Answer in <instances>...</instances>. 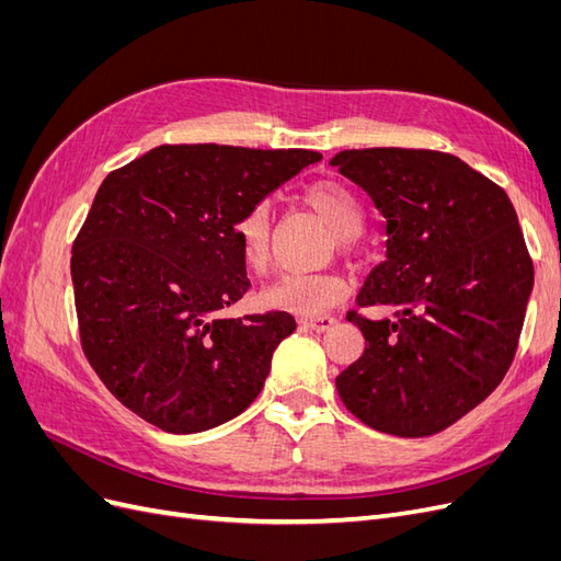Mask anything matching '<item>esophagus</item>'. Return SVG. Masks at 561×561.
<instances>
[{"instance_id":"obj_1","label":"esophagus","mask_w":561,"mask_h":561,"mask_svg":"<svg viewBox=\"0 0 561 561\" xmlns=\"http://www.w3.org/2000/svg\"><path fill=\"white\" fill-rule=\"evenodd\" d=\"M301 325L318 330V332H325V330H332L336 325V318H332V316H304Z\"/></svg>"}]
</instances>
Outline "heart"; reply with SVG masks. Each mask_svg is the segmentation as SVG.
I'll return each instance as SVG.
<instances>
[{"mask_svg":"<svg viewBox=\"0 0 561 561\" xmlns=\"http://www.w3.org/2000/svg\"><path fill=\"white\" fill-rule=\"evenodd\" d=\"M301 201L332 227L339 250H351L355 245V236L365 225V208L351 186L336 180H320L304 190ZM233 239L250 271L266 268L271 257V213L266 203H257L236 219ZM346 293L348 283L336 271H313V274L293 271V274H280L274 283H268L260 299L268 309L316 316L332 309Z\"/></svg>","mask_w":561,"mask_h":561,"instance_id":"obj_1","label":"heart"}]
</instances>
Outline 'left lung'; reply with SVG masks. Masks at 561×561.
<instances>
[{
	"label": "left lung",
	"mask_w": 561,
	"mask_h": 561,
	"mask_svg": "<svg viewBox=\"0 0 561 561\" xmlns=\"http://www.w3.org/2000/svg\"><path fill=\"white\" fill-rule=\"evenodd\" d=\"M386 217V260L348 311L365 353L336 377L367 426L398 437L449 428L503 381L517 353L534 262L503 186L447 151L344 149L330 161Z\"/></svg>",
	"instance_id": "left-lung-1"
}]
</instances>
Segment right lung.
Masks as SVG:
<instances>
[{
  "mask_svg": "<svg viewBox=\"0 0 561 561\" xmlns=\"http://www.w3.org/2000/svg\"><path fill=\"white\" fill-rule=\"evenodd\" d=\"M311 149L161 145L112 171L72 245L81 348L110 393L165 433L262 393L287 311L222 318L250 287L233 225L320 161Z\"/></svg>",
  "mask_w": 561,
  "mask_h": 561,
  "instance_id": "obj_1",
  "label": "right lung"
}]
</instances>
